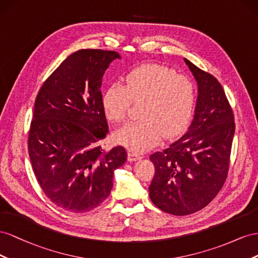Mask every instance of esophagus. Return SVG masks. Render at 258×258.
Here are the masks:
<instances>
[{"instance_id":"obj_1","label":"esophagus","mask_w":258,"mask_h":258,"mask_svg":"<svg viewBox=\"0 0 258 258\" xmlns=\"http://www.w3.org/2000/svg\"><path fill=\"white\" fill-rule=\"evenodd\" d=\"M143 158L142 154L134 151H128V161H138Z\"/></svg>"}]
</instances>
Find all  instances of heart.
Instances as JSON below:
<instances>
[{
    "instance_id": "1",
    "label": "heart",
    "mask_w": 258,
    "mask_h": 258,
    "mask_svg": "<svg viewBox=\"0 0 258 258\" xmlns=\"http://www.w3.org/2000/svg\"><path fill=\"white\" fill-rule=\"evenodd\" d=\"M132 100H144L142 120L130 123L116 139L135 152L156 144L161 136L171 137L185 128L192 114L195 88L191 81L162 66H144L131 71L125 86L113 84L102 95V108L109 120L126 119Z\"/></svg>"
}]
</instances>
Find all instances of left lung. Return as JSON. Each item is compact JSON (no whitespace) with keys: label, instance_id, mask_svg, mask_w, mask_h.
Returning a JSON list of instances; mask_svg holds the SVG:
<instances>
[{"label":"left lung","instance_id":"obj_1","mask_svg":"<svg viewBox=\"0 0 258 258\" xmlns=\"http://www.w3.org/2000/svg\"><path fill=\"white\" fill-rule=\"evenodd\" d=\"M198 85L194 117L186 133L150 156L156 173L149 186L153 204L182 216L203 209L227 177L234 119L222 85L183 58Z\"/></svg>","mask_w":258,"mask_h":258}]
</instances>
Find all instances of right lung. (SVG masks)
<instances>
[{"label":"right lung","instance_id":"add662e5","mask_svg":"<svg viewBox=\"0 0 258 258\" xmlns=\"http://www.w3.org/2000/svg\"><path fill=\"white\" fill-rule=\"evenodd\" d=\"M113 50L80 49L60 63L42 85L29 131V157L43 192L58 208L84 213L106 200L114 170L127 153L106 150L108 123L100 92Z\"/></svg>","mask_w":258,"mask_h":258}]
</instances>
